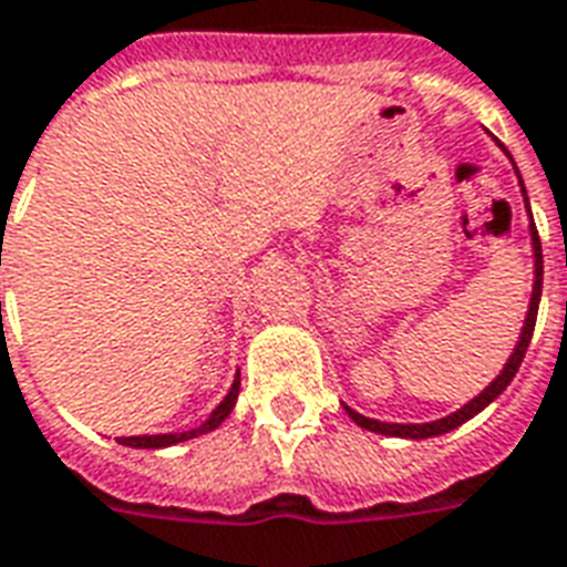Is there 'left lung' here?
I'll return each instance as SVG.
<instances>
[{
  "instance_id": "obj_1",
  "label": "left lung",
  "mask_w": 567,
  "mask_h": 567,
  "mask_svg": "<svg viewBox=\"0 0 567 567\" xmlns=\"http://www.w3.org/2000/svg\"><path fill=\"white\" fill-rule=\"evenodd\" d=\"M526 204H529V200H526ZM532 249H535V288H532V303H529V316H526V327H523L517 348H514V354L507 358L505 369L498 372V379L493 381V384H489L484 393H477L475 400L468 402V405H463L460 412L447 414V417H442V421H433V423H381V421H372V417H363V414H358L354 409H348L346 405L348 417L358 423V426H363V430H369V433L396 435V439H430V435L451 433V430H456L460 423H465L468 417H475L481 409H486L489 402L496 400L498 393H502V390H505L507 384L514 381V375H517L519 363H523V358H526V348H529V342H532V333H535V321H538L540 279H544V255H540V237H538V228H535V221H532Z\"/></svg>"
}]
</instances>
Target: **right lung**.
<instances>
[{
	"label": "right lung",
	"mask_w": 567,
	"mask_h": 567,
	"mask_svg": "<svg viewBox=\"0 0 567 567\" xmlns=\"http://www.w3.org/2000/svg\"><path fill=\"white\" fill-rule=\"evenodd\" d=\"M237 393H240V375L234 379V388H230L228 396L219 402V409L209 414V421L200 423L198 430H188V433H167V435H128V439H123V444H128V447H167V444L186 442V439L209 433V430H216V426L228 417L230 409H234V402H237Z\"/></svg>",
	"instance_id": "right-lung-1"
}]
</instances>
